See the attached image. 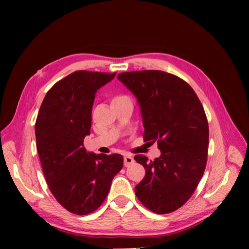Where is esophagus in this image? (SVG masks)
I'll list each match as a JSON object with an SVG mask.
<instances>
[{
    "mask_svg": "<svg viewBox=\"0 0 249 249\" xmlns=\"http://www.w3.org/2000/svg\"><path fill=\"white\" fill-rule=\"evenodd\" d=\"M124 166L125 167L130 166V165H132L134 163V158L131 155H124Z\"/></svg>",
    "mask_w": 249,
    "mask_h": 249,
    "instance_id": "34e87169",
    "label": "esophagus"
}]
</instances>
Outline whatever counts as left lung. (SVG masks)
Segmentation results:
<instances>
[{
  "instance_id": "left-lung-1",
  "label": "left lung",
  "mask_w": 249,
  "mask_h": 249,
  "mask_svg": "<svg viewBox=\"0 0 249 249\" xmlns=\"http://www.w3.org/2000/svg\"><path fill=\"white\" fill-rule=\"evenodd\" d=\"M117 79L137 97L143 139L158 143L161 156L134 159L145 168L135 187L148 210L167 214L182 207L196 189L208 158L209 124L196 93L187 82L162 71H126Z\"/></svg>"
}]
</instances>
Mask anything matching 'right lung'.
Segmentation results:
<instances>
[{
    "instance_id": "right-lung-1",
    "label": "right lung",
    "mask_w": 249,
    "mask_h": 249,
    "mask_svg": "<svg viewBox=\"0 0 249 249\" xmlns=\"http://www.w3.org/2000/svg\"><path fill=\"white\" fill-rule=\"evenodd\" d=\"M116 72L77 71L57 82L42 101L35 124L36 147L44 178L57 201L71 213L99 208L123 168L119 154L95 155L84 147L95 93Z\"/></svg>"
}]
</instances>
